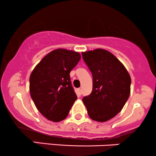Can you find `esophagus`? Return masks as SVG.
I'll list each match as a JSON object with an SVG mask.
<instances>
[{
	"label": "esophagus",
	"mask_w": 156,
	"mask_h": 156,
	"mask_svg": "<svg viewBox=\"0 0 156 156\" xmlns=\"http://www.w3.org/2000/svg\"><path fill=\"white\" fill-rule=\"evenodd\" d=\"M76 94H77V96H79V97H80V96H81V94H82V90H81V89H76Z\"/></svg>",
	"instance_id": "34e87169"
}]
</instances>
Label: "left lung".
I'll return each mask as SVG.
<instances>
[{"mask_svg": "<svg viewBox=\"0 0 156 156\" xmlns=\"http://www.w3.org/2000/svg\"><path fill=\"white\" fill-rule=\"evenodd\" d=\"M93 77V89L83 98L91 119L104 122L124 107L130 95L131 76L122 62L103 49L82 52Z\"/></svg>", "mask_w": 156, "mask_h": 156, "instance_id": "1", "label": "left lung"}]
</instances>
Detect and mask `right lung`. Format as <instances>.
<instances>
[{"label": "right lung", "instance_id": "add662e5", "mask_svg": "<svg viewBox=\"0 0 156 156\" xmlns=\"http://www.w3.org/2000/svg\"><path fill=\"white\" fill-rule=\"evenodd\" d=\"M81 56L77 52L57 49L43 58L30 76V94L35 106L50 121H62L76 100L70 72Z\"/></svg>", "mask_w": 156, "mask_h": 156}]
</instances>
